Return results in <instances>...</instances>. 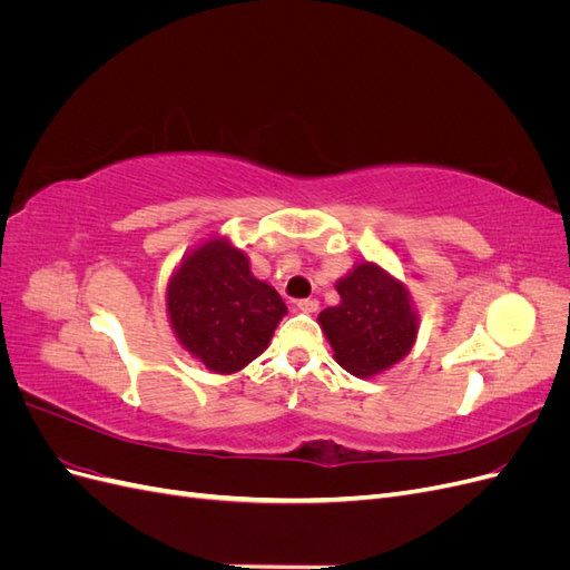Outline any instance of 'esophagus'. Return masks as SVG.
<instances>
[{
	"mask_svg": "<svg viewBox=\"0 0 570 570\" xmlns=\"http://www.w3.org/2000/svg\"><path fill=\"white\" fill-rule=\"evenodd\" d=\"M297 308H299V312H304V314H316L318 312V299H312V297L299 299Z\"/></svg>",
	"mask_w": 570,
	"mask_h": 570,
	"instance_id": "obj_1",
	"label": "esophagus"
}]
</instances>
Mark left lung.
Segmentation results:
<instances>
[{
  "label": "left lung",
  "instance_id": "8db88e82",
  "mask_svg": "<svg viewBox=\"0 0 570 570\" xmlns=\"http://www.w3.org/2000/svg\"><path fill=\"white\" fill-rule=\"evenodd\" d=\"M335 289L340 304L323 308L318 323L344 371L371 377L411 352L419 316L400 281L381 266L364 262L340 278Z\"/></svg>",
  "mask_w": 570,
  "mask_h": 570
}]
</instances>
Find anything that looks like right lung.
<instances>
[{
	"label": "right lung",
	"instance_id": "obj_1",
	"mask_svg": "<svg viewBox=\"0 0 570 570\" xmlns=\"http://www.w3.org/2000/svg\"><path fill=\"white\" fill-rule=\"evenodd\" d=\"M168 318L183 347L214 373H237L262 354L287 314L249 258L214 237L187 254L166 289Z\"/></svg>",
	"mask_w": 570,
	"mask_h": 570
}]
</instances>
